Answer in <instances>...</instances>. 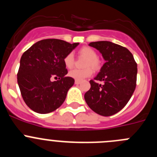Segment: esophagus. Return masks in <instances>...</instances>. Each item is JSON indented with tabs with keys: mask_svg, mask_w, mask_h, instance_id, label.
<instances>
[{
	"mask_svg": "<svg viewBox=\"0 0 157 157\" xmlns=\"http://www.w3.org/2000/svg\"><path fill=\"white\" fill-rule=\"evenodd\" d=\"M81 82H82L81 81H78V80H75V83L76 85H79Z\"/></svg>",
	"mask_w": 157,
	"mask_h": 157,
	"instance_id": "1",
	"label": "esophagus"
}]
</instances>
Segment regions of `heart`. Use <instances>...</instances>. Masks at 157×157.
Segmentation results:
<instances>
[{
    "label": "heart",
    "instance_id": "obj_1",
    "mask_svg": "<svg viewBox=\"0 0 157 157\" xmlns=\"http://www.w3.org/2000/svg\"><path fill=\"white\" fill-rule=\"evenodd\" d=\"M81 56H85L87 58L86 61L85 63V67H88L84 69H73L70 71L68 73V75L74 79L78 81H82L85 79L86 78H88L92 75L93 70L90 68V66L94 69V70H98L100 68V61L98 59V54L94 49H93L90 47H82L78 51ZM63 63L67 68H71L75 64V58L73 53L67 54L63 59Z\"/></svg>",
    "mask_w": 157,
    "mask_h": 157
}]
</instances>
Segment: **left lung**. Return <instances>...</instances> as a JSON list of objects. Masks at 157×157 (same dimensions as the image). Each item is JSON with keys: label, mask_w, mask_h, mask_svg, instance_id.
Instances as JSON below:
<instances>
[{"label": "left lung", "mask_w": 157, "mask_h": 157, "mask_svg": "<svg viewBox=\"0 0 157 157\" xmlns=\"http://www.w3.org/2000/svg\"><path fill=\"white\" fill-rule=\"evenodd\" d=\"M105 63L98 75L90 80L91 87L84 95L88 106L96 113L110 116L123 109L134 94L138 67L132 53L125 47L111 41L90 42ZM103 81V84L97 83Z\"/></svg>", "instance_id": "8db88e82"}]
</instances>
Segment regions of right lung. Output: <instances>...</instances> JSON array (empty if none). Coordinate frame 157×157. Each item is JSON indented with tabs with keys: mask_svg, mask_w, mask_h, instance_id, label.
<instances>
[{
	"mask_svg": "<svg viewBox=\"0 0 157 157\" xmlns=\"http://www.w3.org/2000/svg\"><path fill=\"white\" fill-rule=\"evenodd\" d=\"M78 43L59 39L37 41L22 55L17 82L26 105L40 114L49 113L61 106L75 79L67 77L63 59ZM58 78L52 82L50 78Z\"/></svg>",
	"mask_w": 157,
	"mask_h": 157,
	"instance_id": "right-lung-1",
	"label": "right lung"
}]
</instances>
